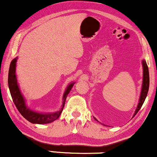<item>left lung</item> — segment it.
<instances>
[{
    "label": "left lung",
    "mask_w": 157,
    "mask_h": 157,
    "mask_svg": "<svg viewBox=\"0 0 157 157\" xmlns=\"http://www.w3.org/2000/svg\"><path fill=\"white\" fill-rule=\"evenodd\" d=\"M142 63V67H143V81H142V86H141V94L140 96H139V100L138 105L135 110V112L133 115V117H135V115L138 113L139 109L141 108L142 105L144 102V101L147 98L148 91H149V68H148L147 62L145 60H142L141 61ZM94 119L98 121V120L96 119L95 117H94Z\"/></svg>",
    "instance_id": "obj_1"
}]
</instances>
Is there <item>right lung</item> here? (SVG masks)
I'll use <instances>...</instances> for the list:
<instances>
[{
  "instance_id": "1",
  "label": "right lung",
  "mask_w": 157,
  "mask_h": 157,
  "mask_svg": "<svg viewBox=\"0 0 157 157\" xmlns=\"http://www.w3.org/2000/svg\"><path fill=\"white\" fill-rule=\"evenodd\" d=\"M18 60V57L15 58L12 60L11 63L10 64L9 71H8V87L10 92V95L13 98L15 105H16L17 109H18L21 114L27 119L28 121L32 124H49L54 121L60 117L61 113L63 111V109L65 104L66 99L67 98L68 94H69L72 87L74 86L76 82L71 83L68 85L64 91L63 95V103H62V107L59 111L56 112L50 113H42L39 111H34L33 109H30L25 103V99L23 97L22 93H21L20 88L18 84L17 81V76L16 74V62Z\"/></svg>"
}]
</instances>
